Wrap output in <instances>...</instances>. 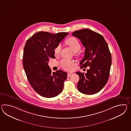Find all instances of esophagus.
<instances>
[{"instance_id": "34e87169", "label": "esophagus", "mask_w": 131, "mask_h": 131, "mask_svg": "<svg viewBox=\"0 0 131 131\" xmlns=\"http://www.w3.org/2000/svg\"><path fill=\"white\" fill-rule=\"evenodd\" d=\"M73 73H69L68 74L67 77H70V76H71L72 75H73Z\"/></svg>"}]
</instances>
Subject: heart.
Returning <instances> with one entry per match:
<instances>
[{
    "label": "heart",
    "mask_w": 131,
    "mask_h": 131,
    "mask_svg": "<svg viewBox=\"0 0 131 131\" xmlns=\"http://www.w3.org/2000/svg\"><path fill=\"white\" fill-rule=\"evenodd\" d=\"M66 43L68 45H69L74 52H77L80 50V44L79 40L76 38L74 37H71L68 39ZM61 50V45L59 44L54 49V54L57 55L60 53ZM75 62L73 60H68V59H63L61 61V66L62 68L66 70H72V68L75 65Z\"/></svg>",
    "instance_id": "obj_1"
}]
</instances>
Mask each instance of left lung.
Wrapping results in <instances>:
<instances>
[{"label":"left lung","mask_w":131,"mask_h":131,"mask_svg":"<svg viewBox=\"0 0 131 131\" xmlns=\"http://www.w3.org/2000/svg\"><path fill=\"white\" fill-rule=\"evenodd\" d=\"M85 47L84 57L80 61L81 69L89 66L86 73L78 71L80 77L77 88L80 92L93 95L99 92L107 83L112 64L111 54L102 35L89 29L72 32Z\"/></svg>","instance_id":"8db88e82"}]
</instances>
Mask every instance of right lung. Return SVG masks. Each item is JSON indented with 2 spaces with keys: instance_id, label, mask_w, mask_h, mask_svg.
I'll list each match as a JSON object with an SVG mask.
<instances>
[{
  "instance_id": "obj_1",
  "label": "right lung",
  "mask_w": 131,
  "mask_h": 131,
  "mask_svg": "<svg viewBox=\"0 0 131 131\" xmlns=\"http://www.w3.org/2000/svg\"><path fill=\"white\" fill-rule=\"evenodd\" d=\"M68 34L40 32L26 42L23 57L24 70L33 89L45 97H53L62 91L67 73L61 70L52 73L48 64L50 58H55L54 49Z\"/></svg>"
}]
</instances>
